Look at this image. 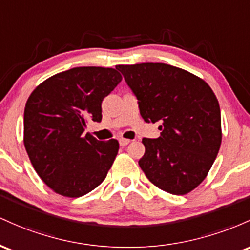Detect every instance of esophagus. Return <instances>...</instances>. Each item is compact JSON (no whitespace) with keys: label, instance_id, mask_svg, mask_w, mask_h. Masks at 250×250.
<instances>
[{"label":"esophagus","instance_id":"34e87169","mask_svg":"<svg viewBox=\"0 0 250 250\" xmlns=\"http://www.w3.org/2000/svg\"><path fill=\"white\" fill-rule=\"evenodd\" d=\"M130 142H131L130 139H125V138H120L119 139L120 146H126V145H128V143H130Z\"/></svg>","mask_w":250,"mask_h":250}]
</instances>
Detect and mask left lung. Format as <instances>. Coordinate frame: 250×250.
Segmentation results:
<instances>
[{
  "instance_id": "left-lung-1",
  "label": "left lung",
  "mask_w": 250,
  "mask_h": 250,
  "mask_svg": "<svg viewBox=\"0 0 250 250\" xmlns=\"http://www.w3.org/2000/svg\"><path fill=\"white\" fill-rule=\"evenodd\" d=\"M146 123L161 122V137L143 139L139 167L148 181L172 195L197 188L222 142L221 111L211 87L197 75L167 63L118 64Z\"/></svg>"
}]
</instances>
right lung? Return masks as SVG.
<instances>
[{"label": "right lung", "mask_w": 250, "mask_h": 250, "mask_svg": "<svg viewBox=\"0 0 250 250\" xmlns=\"http://www.w3.org/2000/svg\"><path fill=\"white\" fill-rule=\"evenodd\" d=\"M114 68L75 67L41 83L24 107L23 143L36 173L64 197L95 189L119 150L117 139L83 134L88 120L102 122V103L122 81Z\"/></svg>", "instance_id": "right-lung-1"}]
</instances>
